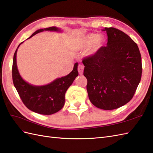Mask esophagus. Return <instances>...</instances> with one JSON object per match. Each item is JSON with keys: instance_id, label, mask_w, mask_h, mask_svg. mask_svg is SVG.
<instances>
[{"instance_id": "1", "label": "esophagus", "mask_w": 153, "mask_h": 153, "mask_svg": "<svg viewBox=\"0 0 153 153\" xmlns=\"http://www.w3.org/2000/svg\"><path fill=\"white\" fill-rule=\"evenodd\" d=\"M78 72L80 74V75H82V74H83V70H84V66L82 65H79L78 66Z\"/></svg>"}]
</instances>
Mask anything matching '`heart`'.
I'll list each match as a JSON object with an SVG mask.
<instances>
[{"label": "heart", "mask_w": 153, "mask_h": 153, "mask_svg": "<svg viewBox=\"0 0 153 153\" xmlns=\"http://www.w3.org/2000/svg\"><path fill=\"white\" fill-rule=\"evenodd\" d=\"M105 42L106 39L102 35L88 33L80 39L77 44V50L83 51L88 49V54L90 56H94L98 53Z\"/></svg>", "instance_id": "b5f03b06"}]
</instances>
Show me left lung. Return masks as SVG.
Wrapping results in <instances>:
<instances>
[{
    "label": "left lung",
    "mask_w": 153,
    "mask_h": 153,
    "mask_svg": "<svg viewBox=\"0 0 153 153\" xmlns=\"http://www.w3.org/2000/svg\"><path fill=\"white\" fill-rule=\"evenodd\" d=\"M104 31L107 46L84 59L83 75L91 102L99 108L113 110L134 96L142 77V57L136 43L126 33L114 28Z\"/></svg>",
    "instance_id": "1"
}]
</instances>
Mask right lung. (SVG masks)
I'll use <instances>...</instances> for the list:
<instances>
[{
  "instance_id": "right-lung-1",
  "label": "right lung",
  "mask_w": 153,
  "mask_h": 153,
  "mask_svg": "<svg viewBox=\"0 0 153 153\" xmlns=\"http://www.w3.org/2000/svg\"><path fill=\"white\" fill-rule=\"evenodd\" d=\"M44 31L62 32L61 28L52 26L36 30L28 39ZM23 42L18 46L13 56L12 66L13 85L23 103L30 111L44 115L54 114L60 111L64 106L65 93L78 76V63L76 62L74 64L72 71L66 76L57 78L51 83L45 85H32L23 79L17 68V52L19 47Z\"/></svg>"
}]
</instances>
